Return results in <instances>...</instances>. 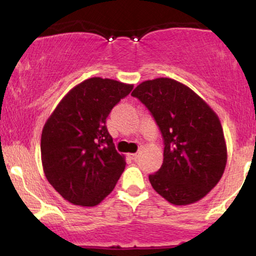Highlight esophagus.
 Returning <instances> with one entry per match:
<instances>
[{"mask_svg":"<svg viewBox=\"0 0 256 256\" xmlns=\"http://www.w3.org/2000/svg\"><path fill=\"white\" fill-rule=\"evenodd\" d=\"M138 156H140V154H138V152H134V154H130V158H132V160H134V161L137 160Z\"/></svg>","mask_w":256,"mask_h":256,"instance_id":"esophagus-1","label":"esophagus"}]
</instances>
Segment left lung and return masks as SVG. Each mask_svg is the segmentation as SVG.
<instances>
[{
    "instance_id": "1",
    "label": "left lung",
    "mask_w": 256,
    "mask_h": 256,
    "mask_svg": "<svg viewBox=\"0 0 256 256\" xmlns=\"http://www.w3.org/2000/svg\"><path fill=\"white\" fill-rule=\"evenodd\" d=\"M131 95L148 108L164 137V162L149 176L155 192L176 206L204 198L218 184L228 161L216 112L171 78L143 82Z\"/></svg>"
}]
</instances>
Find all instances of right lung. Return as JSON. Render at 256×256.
<instances>
[{"label": "right lung", "mask_w": 256, "mask_h": 256, "mask_svg": "<svg viewBox=\"0 0 256 256\" xmlns=\"http://www.w3.org/2000/svg\"><path fill=\"white\" fill-rule=\"evenodd\" d=\"M132 84L94 77L64 95L44 124L43 171L52 186L73 204L92 207L113 192L125 170L106 119Z\"/></svg>", "instance_id": "1"}]
</instances>
